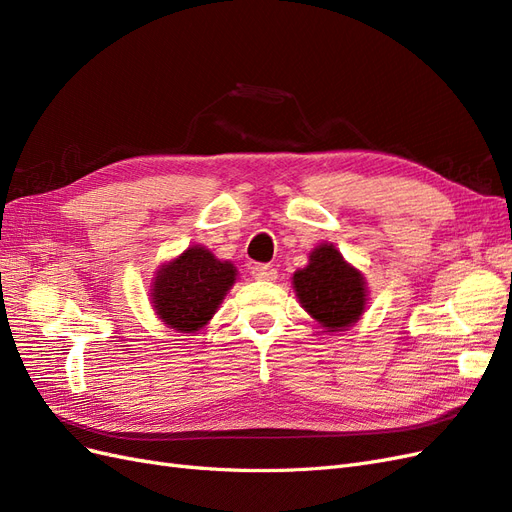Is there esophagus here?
Returning a JSON list of instances; mask_svg holds the SVG:
<instances>
[{
  "label": "esophagus",
  "instance_id": "34e87169",
  "mask_svg": "<svg viewBox=\"0 0 512 512\" xmlns=\"http://www.w3.org/2000/svg\"><path fill=\"white\" fill-rule=\"evenodd\" d=\"M252 275L256 277V280H262V282H273L277 277V269L273 265H254L252 267Z\"/></svg>",
  "mask_w": 512,
  "mask_h": 512
}]
</instances>
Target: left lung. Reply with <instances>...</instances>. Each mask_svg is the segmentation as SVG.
<instances>
[{
  "label": "left lung",
  "mask_w": 512,
  "mask_h": 512,
  "mask_svg": "<svg viewBox=\"0 0 512 512\" xmlns=\"http://www.w3.org/2000/svg\"><path fill=\"white\" fill-rule=\"evenodd\" d=\"M292 282L301 305L329 331H342L363 314L367 301L363 275L329 243L316 247L309 265L294 273Z\"/></svg>",
  "instance_id": "8db88e82"
}]
</instances>
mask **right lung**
<instances>
[{
  "instance_id": "1",
  "label": "right lung",
  "mask_w": 512,
  "mask_h": 512,
  "mask_svg": "<svg viewBox=\"0 0 512 512\" xmlns=\"http://www.w3.org/2000/svg\"><path fill=\"white\" fill-rule=\"evenodd\" d=\"M235 277L230 262L218 260L205 247H188L158 271L151 292L153 307L162 322L175 331H198L211 320Z\"/></svg>"
}]
</instances>
